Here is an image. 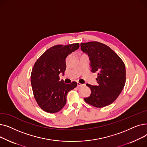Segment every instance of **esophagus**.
Masks as SVG:
<instances>
[{"label":"esophagus","mask_w":147,"mask_h":147,"mask_svg":"<svg viewBox=\"0 0 147 147\" xmlns=\"http://www.w3.org/2000/svg\"><path fill=\"white\" fill-rule=\"evenodd\" d=\"M77 84H78V87H82L83 84L80 83L79 82H77Z\"/></svg>","instance_id":"esophagus-1"}]
</instances>
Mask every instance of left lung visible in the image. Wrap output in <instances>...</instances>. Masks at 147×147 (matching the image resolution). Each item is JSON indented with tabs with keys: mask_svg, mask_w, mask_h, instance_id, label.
<instances>
[{
	"mask_svg": "<svg viewBox=\"0 0 147 147\" xmlns=\"http://www.w3.org/2000/svg\"><path fill=\"white\" fill-rule=\"evenodd\" d=\"M81 50L90 61V71L97 72L98 84H86L91 94L84 101L96 108L109 105L117 98L125 86L126 68L117 54L105 44L98 42L82 43Z\"/></svg>",
	"mask_w": 147,
	"mask_h": 147,
	"instance_id": "left-lung-1",
	"label": "left lung"
}]
</instances>
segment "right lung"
Returning a JSON list of instances; mask_svg holds the SVG:
<instances>
[{
  "label": "right lung",
  "mask_w": 147,
  "mask_h": 147,
  "mask_svg": "<svg viewBox=\"0 0 147 147\" xmlns=\"http://www.w3.org/2000/svg\"><path fill=\"white\" fill-rule=\"evenodd\" d=\"M79 44L55 45L43 53L35 63L31 74V84L36 101L47 113L59 111L66 104L68 92L78 84H65L59 81V74H64L65 59L71 52L78 49Z\"/></svg>",
  "instance_id": "right-lung-1"
}]
</instances>
